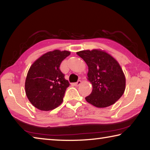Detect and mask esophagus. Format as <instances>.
I'll list each match as a JSON object with an SVG mask.
<instances>
[{"label": "esophagus", "instance_id": "obj_1", "mask_svg": "<svg viewBox=\"0 0 150 150\" xmlns=\"http://www.w3.org/2000/svg\"><path fill=\"white\" fill-rule=\"evenodd\" d=\"M81 80H79L77 83H74V85L76 86V87H78V86H79L81 84Z\"/></svg>", "mask_w": 150, "mask_h": 150}]
</instances>
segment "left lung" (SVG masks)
<instances>
[{
  "label": "left lung",
  "mask_w": 150,
  "mask_h": 150,
  "mask_svg": "<svg viewBox=\"0 0 150 150\" xmlns=\"http://www.w3.org/2000/svg\"><path fill=\"white\" fill-rule=\"evenodd\" d=\"M88 66L87 80L93 86L87 102L97 108L112 105L126 88V77L117 60L105 51L87 50L77 52Z\"/></svg>",
  "instance_id": "8db88e82"
}]
</instances>
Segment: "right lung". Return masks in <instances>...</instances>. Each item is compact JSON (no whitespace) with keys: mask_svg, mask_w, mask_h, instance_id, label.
<instances>
[{"mask_svg":"<svg viewBox=\"0 0 150 150\" xmlns=\"http://www.w3.org/2000/svg\"><path fill=\"white\" fill-rule=\"evenodd\" d=\"M70 54L66 50L48 52L30 66L25 81V92L35 108L49 111L62 103L69 83L60 71L59 66Z\"/></svg>","mask_w":150,"mask_h":150,"instance_id":"add662e5","label":"right lung"}]
</instances>
